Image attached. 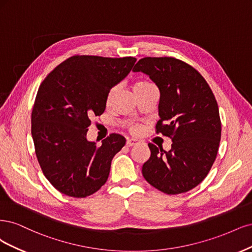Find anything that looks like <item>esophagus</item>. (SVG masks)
I'll return each instance as SVG.
<instances>
[{
    "label": "esophagus",
    "mask_w": 252,
    "mask_h": 252,
    "mask_svg": "<svg viewBox=\"0 0 252 252\" xmlns=\"http://www.w3.org/2000/svg\"><path fill=\"white\" fill-rule=\"evenodd\" d=\"M138 143H139V141L138 140H135V139H128L126 141V147L128 148H132V147H135V145H137Z\"/></svg>",
    "instance_id": "obj_1"
}]
</instances>
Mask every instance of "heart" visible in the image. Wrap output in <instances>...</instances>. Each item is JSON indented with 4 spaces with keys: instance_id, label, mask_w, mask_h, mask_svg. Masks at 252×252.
<instances>
[{
    "instance_id": "obj_1",
    "label": "heart",
    "mask_w": 252,
    "mask_h": 252,
    "mask_svg": "<svg viewBox=\"0 0 252 252\" xmlns=\"http://www.w3.org/2000/svg\"><path fill=\"white\" fill-rule=\"evenodd\" d=\"M152 86H154V85H153L151 82H149V80L140 79V80H137V82L134 84L133 90H134L135 93H137V92H139V91L143 90V89H147V88L152 87ZM115 93H116V89H115V88H112L111 90L109 91V93H108V96H107V104H110V103H111V101L113 100V98H114ZM131 131H132V133H134V134L138 133V132H139V126H132Z\"/></svg>"
}]
</instances>
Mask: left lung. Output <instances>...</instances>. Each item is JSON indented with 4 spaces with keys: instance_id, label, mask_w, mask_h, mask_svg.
<instances>
[{
    "instance_id": "1",
    "label": "left lung",
    "mask_w": 252,
    "mask_h": 252,
    "mask_svg": "<svg viewBox=\"0 0 252 252\" xmlns=\"http://www.w3.org/2000/svg\"><path fill=\"white\" fill-rule=\"evenodd\" d=\"M133 70L148 74L159 88L156 133L173 141L168 152L149 143L144 179L167 194L189 191L204 180L217 157L221 119L216 97L196 69L172 56L143 58Z\"/></svg>"
}]
</instances>
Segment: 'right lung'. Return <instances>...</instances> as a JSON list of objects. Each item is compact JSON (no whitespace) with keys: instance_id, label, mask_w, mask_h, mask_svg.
<instances>
[{"instance_id":"1","label":"right lung","mask_w":252,"mask_h":252,"mask_svg":"<svg viewBox=\"0 0 252 252\" xmlns=\"http://www.w3.org/2000/svg\"><path fill=\"white\" fill-rule=\"evenodd\" d=\"M135 62L133 56L73 55L40 84L31 114L35 155L45 177L66 196L86 198L107 182L112 159L126 139L111 134L98 147L87 139L88 127Z\"/></svg>"}]
</instances>
